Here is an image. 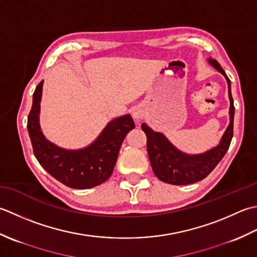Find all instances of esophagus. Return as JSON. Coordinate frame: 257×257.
Here are the masks:
<instances>
[{
	"instance_id": "esophagus-1",
	"label": "esophagus",
	"mask_w": 257,
	"mask_h": 257,
	"mask_svg": "<svg viewBox=\"0 0 257 257\" xmlns=\"http://www.w3.org/2000/svg\"><path fill=\"white\" fill-rule=\"evenodd\" d=\"M133 117L136 119V121H141L144 117V111L141 107H134L133 112H132Z\"/></svg>"
}]
</instances>
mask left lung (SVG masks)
Instances as JSON below:
<instances>
[{"mask_svg":"<svg viewBox=\"0 0 257 257\" xmlns=\"http://www.w3.org/2000/svg\"><path fill=\"white\" fill-rule=\"evenodd\" d=\"M208 62L226 78L229 102H231L229 124L217 146L205 153L188 155L174 148L163 134L154 132L145 123L142 124V130L148 139V154L152 169L159 180L169 184L186 185L205 179L224 158L231 144L235 108L231 93V81L216 60L208 59Z\"/></svg>","mask_w":257,"mask_h":257,"instance_id":"8db88e82","label":"left lung"}]
</instances>
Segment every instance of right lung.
<instances>
[{"instance_id":"right-lung-1","label":"right lung","mask_w":257,"mask_h":257,"mask_svg":"<svg viewBox=\"0 0 257 257\" xmlns=\"http://www.w3.org/2000/svg\"><path fill=\"white\" fill-rule=\"evenodd\" d=\"M43 81L33 94L28 117V131L33 153L43 169L72 188L84 190L97 186L112 175L125 136L135 127L130 114L114 118L94 142L81 150H64L45 139L40 127V102Z\"/></svg>"}]
</instances>
